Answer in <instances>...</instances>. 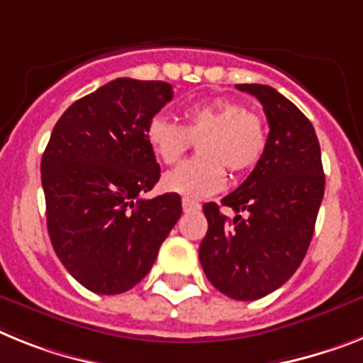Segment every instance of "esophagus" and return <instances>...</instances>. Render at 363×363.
I'll list each match as a JSON object with an SVG mask.
<instances>
[{"instance_id": "34e87169", "label": "esophagus", "mask_w": 363, "mask_h": 363, "mask_svg": "<svg viewBox=\"0 0 363 363\" xmlns=\"http://www.w3.org/2000/svg\"><path fill=\"white\" fill-rule=\"evenodd\" d=\"M199 208H201V205L199 203H196V201L186 199V197L182 199V210H184V212H197Z\"/></svg>"}]
</instances>
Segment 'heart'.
<instances>
[{"label": "heart", "mask_w": 363, "mask_h": 363, "mask_svg": "<svg viewBox=\"0 0 363 363\" xmlns=\"http://www.w3.org/2000/svg\"><path fill=\"white\" fill-rule=\"evenodd\" d=\"M145 138L158 160L175 164L199 140L201 157L166 173L164 190L186 199H203L225 186L227 172H249L260 162L267 145L266 121L233 99L194 103L184 108V125L164 114L147 121Z\"/></svg>", "instance_id": "1"}]
</instances>
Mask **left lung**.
Listing matches in <instances>:
<instances>
[{"label": "left lung", "instance_id": "obj_1", "mask_svg": "<svg viewBox=\"0 0 363 363\" xmlns=\"http://www.w3.org/2000/svg\"><path fill=\"white\" fill-rule=\"evenodd\" d=\"M236 88L262 103L269 136L251 175L221 199L238 216L228 219L216 203L203 206L208 230L199 260L216 290L230 299L255 301L280 288L301 266L325 194V175L313 125L290 99L266 84Z\"/></svg>", "mask_w": 363, "mask_h": 363}]
</instances>
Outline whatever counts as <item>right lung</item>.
<instances>
[{
    "label": "right lung",
    "instance_id": "add662e5",
    "mask_svg": "<svg viewBox=\"0 0 363 363\" xmlns=\"http://www.w3.org/2000/svg\"><path fill=\"white\" fill-rule=\"evenodd\" d=\"M172 97L164 81H111L68 106L42 155L51 243L94 294L138 284L181 218L179 194L142 197L160 179L145 127Z\"/></svg>",
    "mask_w": 363,
    "mask_h": 363
}]
</instances>
